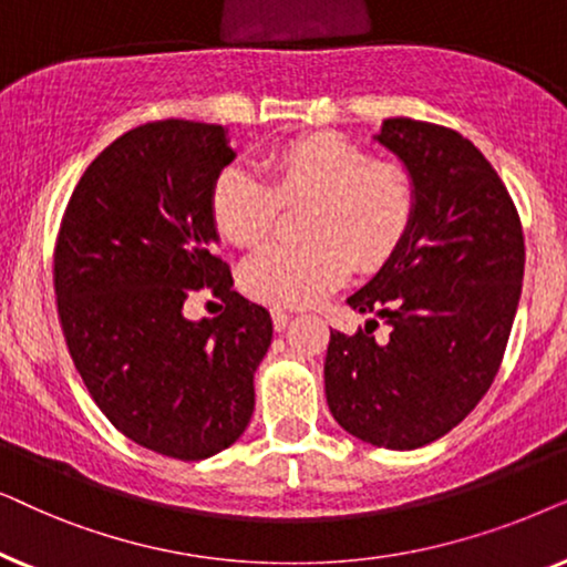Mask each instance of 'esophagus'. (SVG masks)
<instances>
[{
  "label": "esophagus",
  "instance_id": "34e87169",
  "mask_svg": "<svg viewBox=\"0 0 567 567\" xmlns=\"http://www.w3.org/2000/svg\"><path fill=\"white\" fill-rule=\"evenodd\" d=\"M292 316L288 311H282V308H271V323H275L277 331H282L285 327H288Z\"/></svg>",
  "mask_w": 567,
  "mask_h": 567
}]
</instances>
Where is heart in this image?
Returning a JSON list of instances; mask_svg holds the SVG:
<instances>
[{"mask_svg":"<svg viewBox=\"0 0 567 567\" xmlns=\"http://www.w3.org/2000/svg\"><path fill=\"white\" fill-rule=\"evenodd\" d=\"M267 181L225 168L213 184L217 233L236 246L271 236L279 207L303 205L308 244H277L248 256L240 285L271 306L303 308L344 282L350 269L375 271L410 236L417 188L404 163L371 157L334 132L288 140L264 157Z\"/></svg>","mask_w":567,"mask_h":567,"instance_id":"heart-1","label":"heart"}]
</instances>
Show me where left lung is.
Here are the masks:
<instances>
[{
    "label": "left lung",
    "mask_w": 567,
    "mask_h": 567,
    "mask_svg": "<svg viewBox=\"0 0 567 567\" xmlns=\"http://www.w3.org/2000/svg\"><path fill=\"white\" fill-rule=\"evenodd\" d=\"M375 140L414 178L410 236L347 298L374 319L331 331L323 383L334 420L379 449L427 446L487 394L524 279V230L508 188L470 140L446 126L386 118Z\"/></svg>",
    "instance_id": "1"
}]
</instances>
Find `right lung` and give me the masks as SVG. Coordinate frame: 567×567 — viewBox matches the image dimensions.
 Instances as JSON below:
<instances>
[{"label":"right lung","instance_id":"obj_1","mask_svg":"<svg viewBox=\"0 0 567 567\" xmlns=\"http://www.w3.org/2000/svg\"><path fill=\"white\" fill-rule=\"evenodd\" d=\"M233 157L217 124L121 134L74 186L54 248L59 321L90 396L118 433L181 462L238 441L271 344L269 311L217 256L209 196ZM199 289L224 300L220 317L185 319Z\"/></svg>","mask_w":567,"mask_h":567}]
</instances>
